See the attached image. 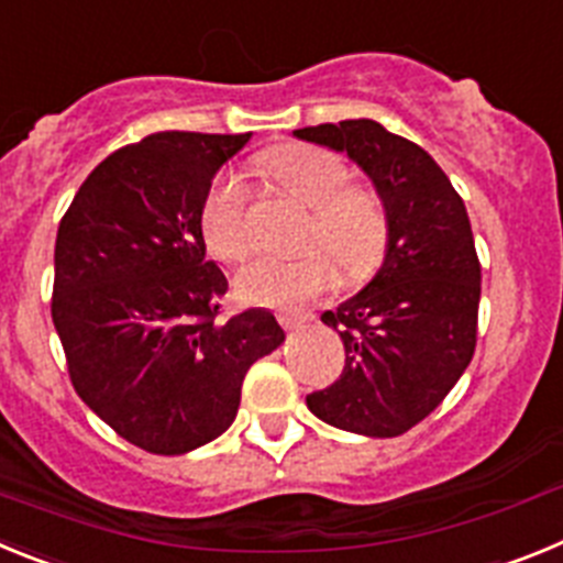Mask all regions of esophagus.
I'll list each match as a JSON object with an SVG mask.
<instances>
[{"mask_svg": "<svg viewBox=\"0 0 563 563\" xmlns=\"http://www.w3.org/2000/svg\"><path fill=\"white\" fill-rule=\"evenodd\" d=\"M278 321L285 330H298V327H305L310 321V312L296 310V307H285V310H278Z\"/></svg>", "mask_w": 563, "mask_h": 563, "instance_id": "1", "label": "esophagus"}]
</instances>
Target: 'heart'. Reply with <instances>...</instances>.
<instances>
[{
	"instance_id": "heart-1",
	"label": "heart",
	"mask_w": 563,
	"mask_h": 563,
	"mask_svg": "<svg viewBox=\"0 0 563 563\" xmlns=\"http://www.w3.org/2000/svg\"><path fill=\"white\" fill-rule=\"evenodd\" d=\"M258 172L310 208L307 245L335 256L346 276H366L380 265L389 245V213L380 197L352 186V168L330 148L287 143L258 154ZM202 236L225 262H239L251 247L245 188L222 174L202 202ZM321 247L298 256H258L236 276L239 292L253 305L292 307L321 296L335 282V265Z\"/></svg>"
}]
</instances>
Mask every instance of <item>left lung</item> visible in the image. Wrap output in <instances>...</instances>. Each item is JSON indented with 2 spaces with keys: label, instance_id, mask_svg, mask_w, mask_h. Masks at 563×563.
Here are the masks:
<instances>
[{
  "label": "left lung",
  "instance_id": "obj_1",
  "mask_svg": "<svg viewBox=\"0 0 563 563\" xmlns=\"http://www.w3.org/2000/svg\"><path fill=\"white\" fill-rule=\"evenodd\" d=\"M292 134L346 152L389 213L380 271L321 316L341 335L346 363L307 406L352 434H406L445 400L476 350L482 267L465 202L426 148L369 118Z\"/></svg>",
  "mask_w": 563,
  "mask_h": 563
}]
</instances>
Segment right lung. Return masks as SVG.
<instances>
[{
  "label": "right lung",
  "mask_w": 563,
  "mask_h": 563,
  "mask_svg": "<svg viewBox=\"0 0 563 563\" xmlns=\"http://www.w3.org/2000/svg\"><path fill=\"white\" fill-rule=\"evenodd\" d=\"M245 134L157 132L112 152L56 236L53 324L78 397L148 454H186L233 422L242 380L285 341L271 310L220 318L202 202Z\"/></svg>",
  "instance_id": "obj_1"
}]
</instances>
